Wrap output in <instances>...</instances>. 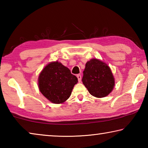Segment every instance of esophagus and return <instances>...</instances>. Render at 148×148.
Instances as JSON below:
<instances>
[{
	"label": "esophagus",
	"instance_id": "obj_1",
	"mask_svg": "<svg viewBox=\"0 0 148 148\" xmlns=\"http://www.w3.org/2000/svg\"><path fill=\"white\" fill-rule=\"evenodd\" d=\"M77 79H78V82H80L82 80V76L80 74H77Z\"/></svg>",
	"mask_w": 148,
	"mask_h": 148
}]
</instances>
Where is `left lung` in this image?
I'll use <instances>...</instances> for the list:
<instances>
[{
	"mask_svg": "<svg viewBox=\"0 0 148 148\" xmlns=\"http://www.w3.org/2000/svg\"><path fill=\"white\" fill-rule=\"evenodd\" d=\"M82 82L89 93L97 98L108 95L114 87L115 82L108 65L97 59L87 62L83 72Z\"/></svg>",
	"mask_w": 148,
	"mask_h": 148,
	"instance_id": "1",
	"label": "left lung"
}]
</instances>
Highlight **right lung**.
Here are the masks:
<instances>
[{"instance_id":"obj_1","label":"right lung","mask_w":148,"mask_h":148,"mask_svg":"<svg viewBox=\"0 0 148 148\" xmlns=\"http://www.w3.org/2000/svg\"><path fill=\"white\" fill-rule=\"evenodd\" d=\"M77 83L76 76L71 74L67 67L57 61L45 66L38 77L40 91L46 98L55 104L66 101Z\"/></svg>"}]
</instances>
